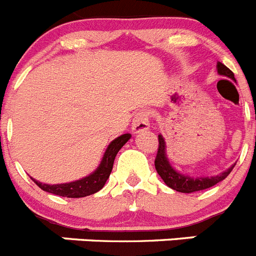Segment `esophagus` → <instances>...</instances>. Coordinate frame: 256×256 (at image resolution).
<instances>
[{
    "instance_id": "esophagus-1",
    "label": "esophagus",
    "mask_w": 256,
    "mask_h": 256,
    "mask_svg": "<svg viewBox=\"0 0 256 256\" xmlns=\"http://www.w3.org/2000/svg\"><path fill=\"white\" fill-rule=\"evenodd\" d=\"M148 118H150V112L148 110H140L137 114L133 118V124L132 130L134 133L144 132V130H148V126H150V122H148Z\"/></svg>"
}]
</instances>
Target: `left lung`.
<instances>
[{
    "label": "left lung",
    "instance_id": "1",
    "mask_svg": "<svg viewBox=\"0 0 256 256\" xmlns=\"http://www.w3.org/2000/svg\"><path fill=\"white\" fill-rule=\"evenodd\" d=\"M216 69H218L219 76H227V78L236 80L232 70L228 69L224 64H222L219 61L218 64H216ZM234 165L236 164L232 165L230 168H228L223 173L218 174V176H212V177H191V176H187V174L180 173L169 162L168 156H166L165 141L162 138V136L159 134V148H158V154H156L155 158L156 172L162 177V180H164L165 184L170 187V188L176 190V191L183 192V194H191V192L201 191V190H206L209 187H212L214 184L227 178L228 174L234 168Z\"/></svg>",
    "mask_w": 256,
    "mask_h": 256
}]
</instances>
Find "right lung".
<instances>
[{
  "label": "right lung",
  "instance_id": "right-lung-1",
  "mask_svg": "<svg viewBox=\"0 0 256 256\" xmlns=\"http://www.w3.org/2000/svg\"><path fill=\"white\" fill-rule=\"evenodd\" d=\"M132 136L130 133L122 134L120 137H116L106 148L105 154L102 156L100 165L97 166L96 170L91 173L87 177L82 178V180H74V182L69 183H60V184H47V183H40L38 180H33V182L44 191L54 194V195L62 196V198H84V196H90L96 194L97 191H100L104 186H105L106 180L110 177V173L112 170V165H114V160L116 154L119 152L124 144L128 142V140Z\"/></svg>",
  "mask_w": 256,
  "mask_h": 256
}]
</instances>
